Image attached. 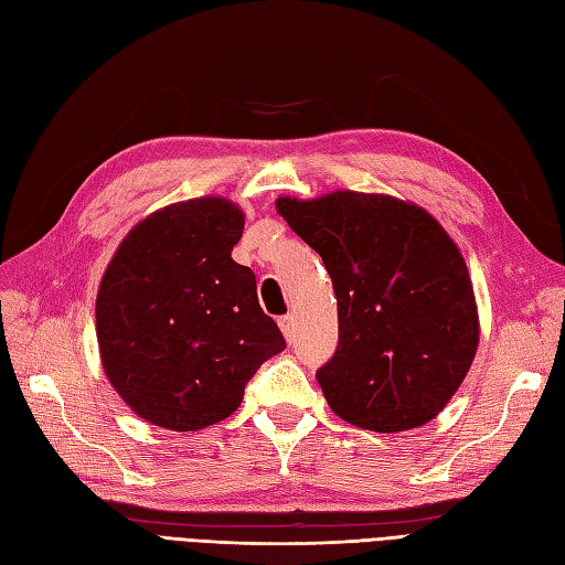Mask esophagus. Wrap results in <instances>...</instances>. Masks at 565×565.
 Instances as JSON below:
<instances>
[{
	"label": "esophagus",
	"instance_id": "1",
	"mask_svg": "<svg viewBox=\"0 0 565 565\" xmlns=\"http://www.w3.org/2000/svg\"><path fill=\"white\" fill-rule=\"evenodd\" d=\"M279 327H281V331H284L286 341H294V337H296V320H294V315H284L281 320H279Z\"/></svg>",
	"mask_w": 565,
	"mask_h": 565
}]
</instances>
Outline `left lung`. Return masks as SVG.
<instances>
[{"label": "left lung", "mask_w": 565, "mask_h": 565, "mask_svg": "<svg viewBox=\"0 0 565 565\" xmlns=\"http://www.w3.org/2000/svg\"><path fill=\"white\" fill-rule=\"evenodd\" d=\"M286 224L320 253L339 308V345L317 370L341 420L406 431L454 398L480 343L468 265L434 216L380 193L279 198Z\"/></svg>", "instance_id": "obj_1"}]
</instances>
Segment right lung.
Here are the masks:
<instances>
[{"mask_svg": "<svg viewBox=\"0 0 565 565\" xmlns=\"http://www.w3.org/2000/svg\"><path fill=\"white\" fill-rule=\"evenodd\" d=\"M245 216L207 195L138 222L99 281L95 327L109 384L145 423L195 431L234 413L245 384L286 349L231 250Z\"/></svg>", "mask_w": 565, "mask_h": 565, "instance_id": "add662e5", "label": "right lung"}]
</instances>
